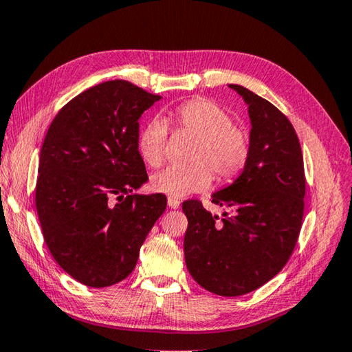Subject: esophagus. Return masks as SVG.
Returning <instances> with one entry per match:
<instances>
[{
  "mask_svg": "<svg viewBox=\"0 0 352 352\" xmlns=\"http://www.w3.org/2000/svg\"><path fill=\"white\" fill-rule=\"evenodd\" d=\"M168 206L170 209H178V208H180V200H178V198H174V197H169L168 198Z\"/></svg>",
  "mask_w": 352,
  "mask_h": 352,
  "instance_id": "1",
  "label": "esophagus"
}]
</instances>
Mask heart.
Wrapping results in <instances>:
<instances>
[{"instance_id": "b5f03b06", "label": "heart", "mask_w": 352, "mask_h": 352, "mask_svg": "<svg viewBox=\"0 0 352 352\" xmlns=\"http://www.w3.org/2000/svg\"><path fill=\"white\" fill-rule=\"evenodd\" d=\"M174 120L180 129L192 132L197 142L190 151V164H170L155 172L151 186L174 198L201 192L219 180H231L245 168L251 155V137L245 127L234 123L232 113L215 101L190 100L178 106ZM168 126L154 118L140 132L137 149L149 166L162 164L168 144Z\"/></svg>"}]
</instances>
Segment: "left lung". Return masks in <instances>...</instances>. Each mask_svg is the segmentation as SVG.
I'll list each match as a JSON object with an SVG mask.
<instances>
[{
    "label": "left lung",
    "mask_w": 352,
    "mask_h": 352,
    "mask_svg": "<svg viewBox=\"0 0 352 352\" xmlns=\"http://www.w3.org/2000/svg\"><path fill=\"white\" fill-rule=\"evenodd\" d=\"M229 87L249 106L251 155L237 180L212 194V203L231 210L223 219L198 200L183 203L184 260L204 289L237 297L270 282L289 260L302 228L306 180L286 115L246 87Z\"/></svg>",
    "instance_id": "left-lung-1"
}]
</instances>
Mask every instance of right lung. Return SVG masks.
I'll list each match as a JSON object with an SVG mask.
<instances>
[{"label": "right lung", "instance_id": "1", "mask_svg": "<svg viewBox=\"0 0 352 352\" xmlns=\"http://www.w3.org/2000/svg\"><path fill=\"white\" fill-rule=\"evenodd\" d=\"M160 98L129 81H106L76 95L50 123L36 212L52 257L82 285L104 287L129 276L164 212L163 194H132L148 182L138 120Z\"/></svg>", "mask_w": 352, "mask_h": 352}]
</instances>
